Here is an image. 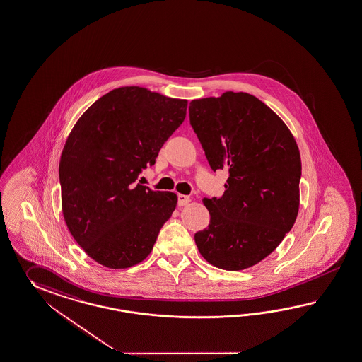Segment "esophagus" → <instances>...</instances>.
Returning a JSON list of instances; mask_svg holds the SVG:
<instances>
[{
    "label": "esophagus",
    "instance_id": "34e87169",
    "mask_svg": "<svg viewBox=\"0 0 362 362\" xmlns=\"http://www.w3.org/2000/svg\"><path fill=\"white\" fill-rule=\"evenodd\" d=\"M189 202H191L189 196H185V194H179V196H177V205H179V206H185V205H187Z\"/></svg>",
    "mask_w": 362,
    "mask_h": 362
}]
</instances>
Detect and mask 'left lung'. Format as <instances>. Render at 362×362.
Returning <instances> with one entry per match:
<instances>
[{
    "instance_id": "1",
    "label": "left lung",
    "mask_w": 362,
    "mask_h": 362,
    "mask_svg": "<svg viewBox=\"0 0 362 362\" xmlns=\"http://www.w3.org/2000/svg\"><path fill=\"white\" fill-rule=\"evenodd\" d=\"M189 122L213 171L228 168L220 199L203 203L211 214L194 234L211 264L242 271L274 252L300 209L298 145L281 117L247 93L194 99Z\"/></svg>"
}]
</instances>
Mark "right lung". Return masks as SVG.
I'll list each match as a JSON object with an SVG mask.
<instances>
[{
  "label": "right lung",
  "mask_w": 362,
  "mask_h": 362,
  "mask_svg": "<svg viewBox=\"0 0 362 362\" xmlns=\"http://www.w3.org/2000/svg\"><path fill=\"white\" fill-rule=\"evenodd\" d=\"M188 100L140 86L114 88L74 124L59 175L62 216L71 237L111 269L141 263L175 211L174 192L136 185L185 120Z\"/></svg>",
  "instance_id": "right-lung-1"
}]
</instances>
